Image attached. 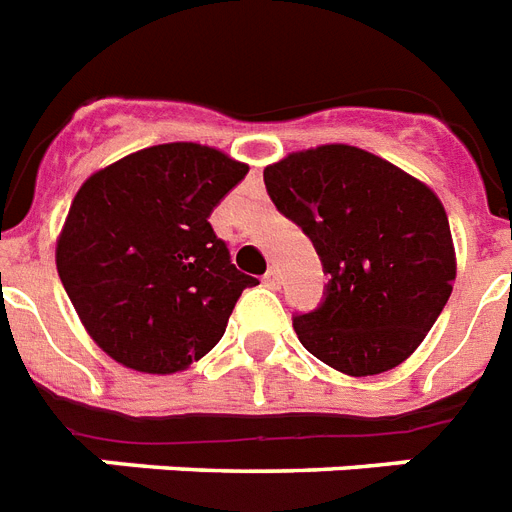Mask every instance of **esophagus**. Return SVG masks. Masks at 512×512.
Segmentation results:
<instances>
[{
	"mask_svg": "<svg viewBox=\"0 0 512 512\" xmlns=\"http://www.w3.org/2000/svg\"><path fill=\"white\" fill-rule=\"evenodd\" d=\"M263 284L268 289H279L281 287V271L279 268H268L263 276Z\"/></svg>",
	"mask_w": 512,
	"mask_h": 512,
	"instance_id": "1",
	"label": "esophagus"
}]
</instances>
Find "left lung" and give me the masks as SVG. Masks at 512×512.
<instances>
[{
	"instance_id": "left-lung-1",
	"label": "left lung",
	"mask_w": 512,
	"mask_h": 512,
	"mask_svg": "<svg viewBox=\"0 0 512 512\" xmlns=\"http://www.w3.org/2000/svg\"><path fill=\"white\" fill-rule=\"evenodd\" d=\"M263 177L329 276L324 303L292 321L305 350L350 377L406 361L457 279L449 217L433 188L345 143L295 151Z\"/></svg>"
}]
</instances>
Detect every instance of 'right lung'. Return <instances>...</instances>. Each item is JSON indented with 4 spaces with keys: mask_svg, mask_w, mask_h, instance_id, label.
Returning a JSON list of instances; mask_svg holds the SVG:
<instances>
[{
    "mask_svg": "<svg viewBox=\"0 0 512 512\" xmlns=\"http://www.w3.org/2000/svg\"><path fill=\"white\" fill-rule=\"evenodd\" d=\"M247 164L201 143H164L92 172L55 244L71 305L100 350L127 369L183 372L260 284L236 271L209 215Z\"/></svg>",
    "mask_w": 512,
    "mask_h": 512,
    "instance_id": "1",
    "label": "right lung"
}]
</instances>
